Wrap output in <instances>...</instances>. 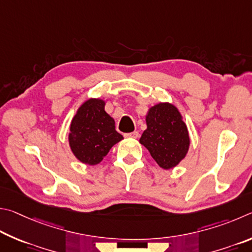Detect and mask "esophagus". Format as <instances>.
<instances>
[{"instance_id":"1","label":"esophagus","mask_w":252,"mask_h":252,"mask_svg":"<svg viewBox=\"0 0 252 252\" xmlns=\"http://www.w3.org/2000/svg\"><path fill=\"white\" fill-rule=\"evenodd\" d=\"M138 131H133V133H129V134H125V137L127 138H138Z\"/></svg>"}]
</instances>
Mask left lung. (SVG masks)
<instances>
[{
	"label": "left lung",
	"instance_id": "1",
	"mask_svg": "<svg viewBox=\"0 0 252 252\" xmlns=\"http://www.w3.org/2000/svg\"><path fill=\"white\" fill-rule=\"evenodd\" d=\"M146 124L139 143L162 169L174 168L186 157L190 145L182 114L173 104L159 103L149 108Z\"/></svg>",
	"mask_w": 252,
	"mask_h": 252
}]
</instances>
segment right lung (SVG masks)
<instances>
[{"label": "right lung", "mask_w": 252, "mask_h": 252, "mask_svg": "<svg viewBox=\"0 0 252 252\" xmlns=\"http://www.w3.org/2000/svg\"><path fill=\"white\" fill-rule=\"evenodd\" d=\"M123 138L115 129L114 118L105 112L103 99L90 98L84 101L70 123V151L83 164H99L109 149Z\"/></svg>", "instance_id": "1"}]
</instances>
